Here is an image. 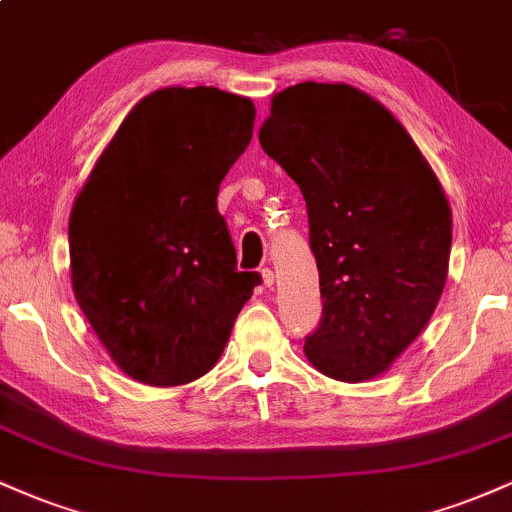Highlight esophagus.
Returning <instances> with one entry per match:
<instances>
[{
  "label": "esophagus",
  "mask_w": 512,
  "mask_h": 512,
  "mask_svg": "<svg viewBox=\"0 0 512 512\" xmlns=\"http://www.w3.org/2000/svg\"><path fill=\"white\" fill-rule=\"evenodd\" d=\"M262 281H264V286H267V289H272V286H274V272L269 267L262 269Z\"/></svg>",
  "instance_id": "1"
}]
</instances>
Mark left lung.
I'll use <instances>...</instances> for the list:
<instances>
[{
  "label": "left lung",
  "mask_w": 512,
  "mask_h": 512,
  "mask_svg": "<svg viewBox=\"0 0 512 512\" xmlns=\"http://www.w3.org/2000/svg\"><path fill=\"white\" fill-rule=\"evenodd\" d=\"M260 144L308 207L322 320L305 358L342 383L378 378L443 296L452 211L438 175L402 122L351 84L274 93Z\"/></svg>",
  "instance_id": "8db88e82"
}]
</instances>
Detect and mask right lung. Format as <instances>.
I'll list each match as a JSON object with an SVG mask.
<instances>
[{
	"label": "right lung",
	"mask_w": 512,
	"mask_h": 512,
	"mask_svg": "<svg viewBox=\"0 0 512 512\" xmlns=\"http://www.w3.org/2000/svg\"><path fill=\"white\" fill-rule=\"evenodd\" d=\"M255 103L214 86H166L117 127L69 214L74 298L132 380L185 385L216 366L260 284L238 272L216 209L248 149Z\"/></svg>",
	"instance_id": "add662e5"
}]
</instances>
